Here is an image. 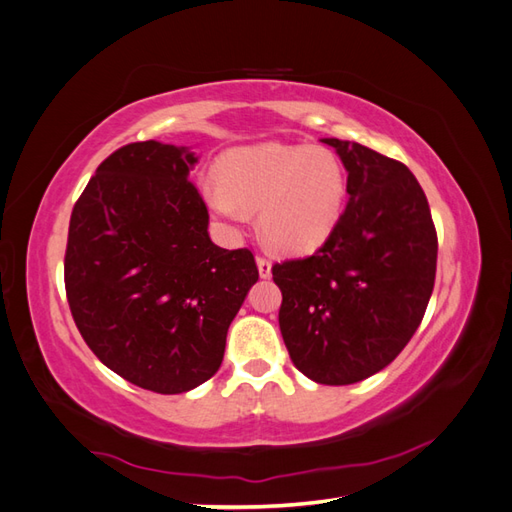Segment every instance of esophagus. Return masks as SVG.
I'll use <instances>...</instances> for the list:
<instances>
[{
  "label": "esophagus",
  "mask_w": 512,
  "mask_h": 512,
  "mask_svg": "<svg viewBox=\"0 0 512 512\" xmlns=\"http://www.w3.org/2000/svg\"><path fill=\"white\" fill-rule=\"evenodd\" d=\"M256 265L260 278H269L271 276V260L267 256H256Z\"/></svg>",
  "instance_id": "1"
}]
</instances>
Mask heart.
<instances>
[{
    "mask_svg": "<svg viewBox=\"0 0 512 512\" xmlns=\"http://www.w3.org/2000/svg\"><path fill=\"white\" fill-rule=\"evenodd\" d=\"M215 180L202 189L215 215L236 223L245 210H258L265 241L295 254L328 239L347 193L341 160L326 147L306 145L232 149L215 165Z\"/></svg>",
    "mask_w": 512,
    "mask_h": 512,
    "instance_id": "obj_1",
    "label": "heart"
}]
</instances>
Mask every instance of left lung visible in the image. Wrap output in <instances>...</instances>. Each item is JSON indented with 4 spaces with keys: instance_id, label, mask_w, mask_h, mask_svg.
Here are the masks:
<instances>
[{
    "instance_id": "left-lung-1",
    "label": "left lung",
    "mask_w": 512,
    "mask_h": 512,
    "mask_svg": "<svg viewBox=\"0 0 512 512\" xmlns=\"http://www.w3.org/2000/svg\"><path fill=\"white\" fill-rule=\"evenodd\" d=\"M347 169V202L313 256L271 267L282 291L280 332L293 365L319 384L378 373L413 339L436 276L426 193L400 160L323 139Z\"/></svg>"
}]
</instances>
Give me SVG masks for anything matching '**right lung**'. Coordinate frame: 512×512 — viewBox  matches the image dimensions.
I'll use <instances>...</instances> for the list:
<instances>
[{"label": "right lung", "mask_w": 512, "mask_h": 512, "mask_svg": "<svg viewBox=\"0 0 512 512\" xmlns=\"http://www.w3.org/2000/svg\"><path fill=\"white\" fill-rule=\"evenodd\" d=\"M184 147H119L73 206L65 289L91 352L141 389L176 395L213 378L258 280L247 247L208 236V208Z\"/></svg>", "instance_id": "obj_1"}]
</instances>
